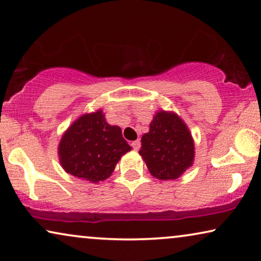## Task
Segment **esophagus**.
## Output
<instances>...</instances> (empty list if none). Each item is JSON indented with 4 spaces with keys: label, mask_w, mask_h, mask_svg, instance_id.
Here are the masks:
<instances>
[{
    "label": "esophagus",
    "mask_w": 261,
    "mask_h": 261,
    "mask_svg": "<svg viewBox=\"0 0 261 261\" xmlns=\"http://www.w3.org/2000/svg\"><path fill=\"white\" fill-rule=\"evenodd\" d=\"M132 147H133L135 151H138L139 148H140V145H141V142H140V140H134V141H132Z\"/></svg>",
    "instance_id": "esophagus-1"
}]
</instances>
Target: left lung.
Masks as SVG:
<instances>
[{"label": "left lung", "mask_w": 261, "mask_h": 261, "mask_svg": "<svg viewBox=\"0 0 261 261\" xmlns=\"http://www.w3.org/2000/svg\"><path fill=\"white\" fill-rule=\"evenodd\" d=\"M140 155L158 179H176L192 165L194 141L185 123L173 113L159 112L142 135Z\"/></svg>", "instance_id": "8db88e82"}]
</instances>
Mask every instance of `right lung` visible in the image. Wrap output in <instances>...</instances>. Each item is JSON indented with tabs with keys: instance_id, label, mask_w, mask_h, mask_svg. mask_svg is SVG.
<instances>
[{
	"instance_id": "right-lung-1",
	"label": "right lung",
	"mask_w": 261,
	"mask_h": 261,
	"mask_svg": "<svg viewBox=\"0 0 261 261\" xmlns=\"http://www.w3.org/2000/svg\"><path fill=\"white\" fill-rule=\"evenodd\" d=\"M130 148L121 128L107 123L98 110L81 116L65 132L59 144L60 164L67 173L98 183L112 174Z\"/></svg>"
}]
</instances>
